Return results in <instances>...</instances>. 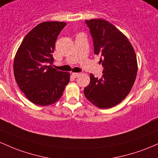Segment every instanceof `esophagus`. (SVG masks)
<instances>
[{
    "label": "esophagus",
    "mask_w": 158,
    "mask_h": 158,
    "mask_svg": "<svg viewBox=\"0 0 158 158\" xmlns=\"http://www.w3.org/2000/svg\"><path fill=\"white\" fill-rule=\"evenodd\" d=\"M72 76H73L74 77H78V76L80 75V73H76V72H75V73H74H74H72Z\"/></svg>",
    "instance_id": "esophagus-1"
}]
</instances>
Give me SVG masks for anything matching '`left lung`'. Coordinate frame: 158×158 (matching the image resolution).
Returning a JSON list of instances; mask_svg holds the SVG:
<instances>
[{"label":"left lung","instance_id":"1","mask_svg":"<svg viewBox=\"0 0 158 158\" xmlns=\"http://www.w3.org/2000/svg\"><path fill=\"white\" fill-rule=\"evenodd\" d=\"M93 41L94 54L101 55V78L90 74L85 97L94 105L107 109L119 104L134 84L137 62L131 44L114 25L103 19L85 21Z\"/></svg>","mask_w":158,"mask_h":158}]
</instances>
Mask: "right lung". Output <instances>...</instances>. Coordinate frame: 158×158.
<instances>
[{
  "label": "right lung",
  "instance_id": "obj_1",
  "mask_svg": "<svg viewBox=\"0 0 158 158\" xmlns=\"http://www.w3.org/2000/svg\"><path fill=\"white\" fill-rule=\"evenodd\" d=\"M65 22H45L23 40L14 59V75L27 98L40 106L50 105L63 95L70 74L53 68V53Z\"/></svg>",
  "mask_w": 158,
  "mask_h": 158
}]
</instances>
